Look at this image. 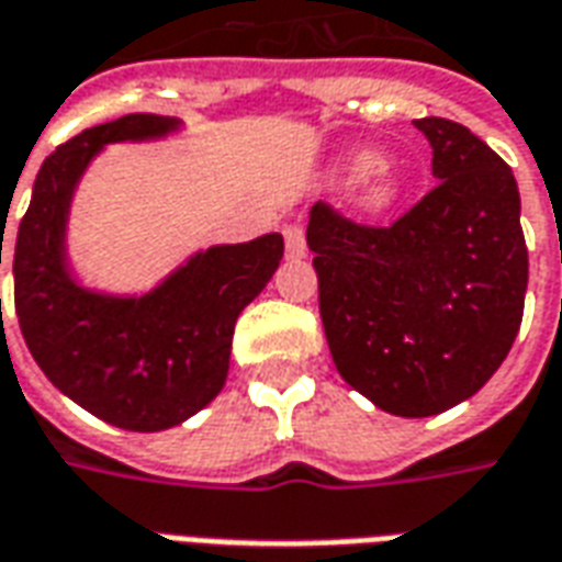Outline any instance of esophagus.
Here are the masks:
<instances>
[{"instance_id": "obj_1", "label": "esophagus", "mask_w": 562, "mask_h": 562, "mask_svg": "<svg viewBox=\"0 0 562 562\" xmlns=\"http://www.w3.org/2000/svg\"><path fill=\"white\" fill-rule=\"evenodd\" d=\"M284 248L286 257H305L308 254V241H305V227L302 224H286Z\"/></svg>"}]
</instances>
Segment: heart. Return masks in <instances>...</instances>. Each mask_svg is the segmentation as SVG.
Masks as SVG:
<instances>
[{"instance_id": "b5f03b06", "label": "heart", "mask_w": 562, "mask_h": 562, "mask_svg": "<svg viewBox=\"0 0 562 562\" xmlns=\"http://www.w3.org/2000/svg\"><path fill=\"white\" fill-rule=\"evenodd\" d=\"M341 179L344 182H362L359 191V203L371 212L389 209L398 196V179L392 176L383 158L376 151H353L350 158H344L341 164Z\"/></svg>"}]
</instances>
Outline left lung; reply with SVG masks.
Returning <instances> with one entry per match:
<instances>
[{
  "label": "left lung",
  "instance_id": "obj_1",
  "mask_svg": "<svg viewBox=\"0 0 562 562\" xmlns=\"http://www.w3.org/2000/svg\"><path fill=\"white\" fill-rule=\"evenodd\" d=\"M413 125L437 186L389 227L314 203L308 248L338 374L392 416H437L476 395L524 317L527 241L509 164L452 119Z\"/></svg>",
  "mask_w": 562,
  "mask_h": 562
}]
</instances>
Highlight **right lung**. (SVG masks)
Listing matches in <instances>:
<instances>
[{"label":"right lung","instance_id":"add662e5","mask_svg":"<svg viewBox=\"0 0 562 562\" xmlns=\"http://www.w3.org/2000/svg\"><path fill=\"white\" fill-rule=\"evenodd\" d=\"M176 128V119L128 113L63 143L41 164L11 248L14 308L32 359L74 404L125 431L173 428L218 395L236 317L284 257L281 233H266L194 254L146 296H104L74 281L65 224L86 164L108 143Z\"/></svg>","mask_w":562,"mask_h":562}]
</instances>
